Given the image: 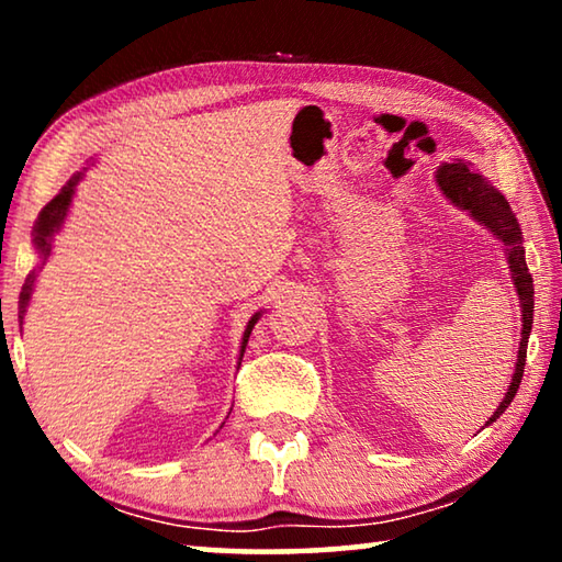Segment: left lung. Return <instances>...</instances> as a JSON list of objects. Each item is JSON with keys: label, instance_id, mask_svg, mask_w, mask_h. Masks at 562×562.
<instances>
[{"label": "left lung", "instance_id": "1", "mask_svg": "<svg viewBox=\"0 0 562 562\" xmlns=\"http://www.w3.org/2000/svg\"><path fill=\"white\" fill-rule=\"evenodd\" d=\"M436 186L441 188V193L449 198V201L461 207V211L469 213L475 223L486 225L488 231L498 237L503 243V250H506L510 280L516 284L518 300H520V347H518V361L516 372H513L510 386L503 402L498 404L496 412L486 422L491 426L496 418L506 412L510 406L513 396L518 394L522 369H526V351H528V337L532 329V278L526 265V250H522V233L516 221V213L510 211L506 198L501 195L496 186H491L481 173H475L469 160L456 158L453 164H441L436 168Z\"/></svg>", "mask_w": 562, "mask_h": 562}]
</instances>
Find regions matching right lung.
Masks as SVG:
<instances>
[{
    "label": "right lung",
    "instance_id": "right-lung-1",
    "mask_svg": "<svg viewBox=\"0 0 562 562\" xmlns=\"http://www.w3.org/2000/svg\"><path fill=\"white\" fill-rule=\"evenodd\" d=\"M83 173L87 170H81V173H74L69 178V183H66L59 193H56L49 203H46L42 207L40 217H36L34 223V247H36V255H40V265H36V270L30 272V278H26L22 292H19V325L24 322V312L26 307H30V300H32V292H34V282H36V274H40V270L44 268V262L49 260L52 255V243H54V235L61 231V225L66 221V215H69V205L74 201V193H76V186H79V180L83 178ZM262 317V310L255 312V315L250 317V322H247V327L243 331V341H240V361H243V355H245V347H247V339H250L252 335V327L258 325V319ZM237 361V364H240Z\"/></svg>",
    "mask_w": 562,
    "mask_h": 562
}]
</instances>
